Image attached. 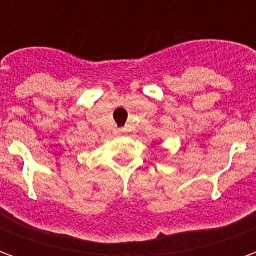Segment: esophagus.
I'll return each mask as SVG.
<instances>
[{
  "label": "esophagus",
  "instance_id": "1",
  "mask_svg": "<svg viewBox=\"0 0 256 256\" xmlns=\"http://www.w3.org/2000/svg\"><path fill=\"white\" fill-rule=\"evenodd\" d=\"M124 132H126L124 128H118V130H116L118 134H122V133H124Z\"/></svg>",
  "mask_w": 256,
  "mask_h": 256
}]
</instances>
